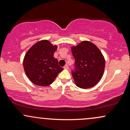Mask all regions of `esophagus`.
<instances>
[{"label": "esophagus", "mask_w": 130, "mask_h": 130, "mask_svg": "<svg viewBox=\"0 0 130 130\" xmlns=\"http://www.w3.org/2000/svg\"><path fill=\"white\" fill-rule=\"evenodd\" d=\"M63 68H64V69H65V70L68 69V65H65V66L63 67Z\"/></svg>", "instance_id": "esophagus-1"}]
</instances>
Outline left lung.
Instances as JSON below:
<instances>
[{"mask_svg": "<svg viewBox=\"0 0 130 130\" xmlns=\"http://www.w3.org/2000/svg\"><path fill=\"white\" fill-rule=\"evenodd\" d=\"M75 69L71 71L75 84L81 89L95 86L104 73L105 60L101 52L90 41H83L71 47Z\"/></svg>", "mask_w": 130, "mask_h": 130, "instance_id": "1", "label": "left lung"}]
</instances>
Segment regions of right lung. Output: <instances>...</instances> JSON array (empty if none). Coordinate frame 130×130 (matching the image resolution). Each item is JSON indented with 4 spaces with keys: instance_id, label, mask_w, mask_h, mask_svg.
<instances>
[{
    "instance_id": "obj_1",
    "label": "right lung",
    "mask_w": 130,
    "mask_h": 130,
    "mask_svg": "<svg viewBox=\"0 0 130 130\" xmlns=\"http://www.w3.org/2000/svg\"><path fill=\"white\" fill-rule=\"evenodd\" d=\"M57 46L48 40H41L28 50L23 60V67L27 76L34 84L50 86L59 73L63 70L54 57Z\"/></svg>"
}]
</instances>
